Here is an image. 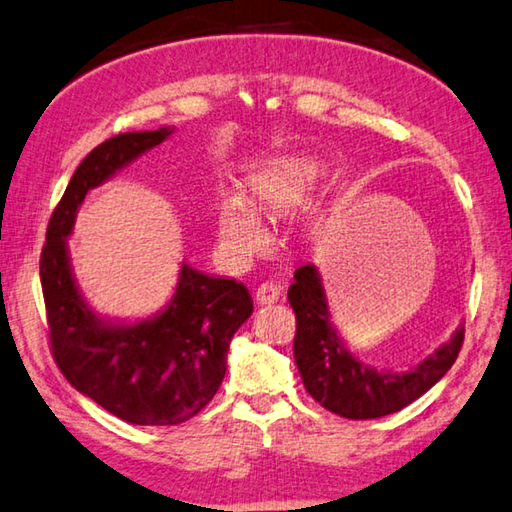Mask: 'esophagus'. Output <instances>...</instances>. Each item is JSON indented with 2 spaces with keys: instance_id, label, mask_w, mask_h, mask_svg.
I'll return each mask as SVG.
<instances>
[{
  "instance_id": "esophagus-1",
  "label": "esophagus",
  "mask_w": 512,
  "mask_h": 512,
  "mask_svg": "<svg viewBox=\"0 0 512 512\" xmlns=\"http://www.w3.org/2000/svg\"><path fill=\"white\" fill-rule=\"evenodd\" d=\"M280 295H282V288L277 286V284H262L255 291V300H257V304H273V302H277L280 300Z\"/></svg>"
}]
</instances>
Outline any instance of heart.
<instances>
[{
	"label": "heart",
	"mask_w": 512,
	"mask_h": 512,
	"mask_svg": "<svg viewBox=\"0 0 512 512\" xmlns=\"http://www.w3.org/2000/svg\"><path fill=\"white\" fill-rule=\"evenodd\" d=\"M318 183V170L306 159L277 156L248 174V188L259 208L286 212L302 206ZM217 237L232 259H248L268 241V228L255 204L239 190H226L217 201Z\"/></svg>",
	"instance_id": "obj_1"
}]
</instances>
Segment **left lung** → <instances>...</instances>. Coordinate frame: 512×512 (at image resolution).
Returning a JSON list of instances; mask_svg holds the SVG:
<instances>
[{
    "label": "left lung",
    "instance_id": "obj_1",
    "mask_svg": "<svg viewBox=\"0 0 512 512\" xmlns=\"http://www.w3.org/2000/svg\"><path fill=\"white\" fill-rule=\"evenodd\" d=\"M288 288L297 331L293 342L295 365L302 383L324 410L365 421L403 410L448 374L463 345V324L432 356L405 371L376 369L362 362L331 324L322 277L313 264L295 271Z\"/></svg>",
    "mask_w": 512,
    "mask_h": 512
}]
</instances>
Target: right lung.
Returning a JSON list of instances; mask_svg holds the SVG:
<instances>
[{
    "instance_id": "1",
    "label": "right lung",
    "mask_w": 512,
    "mask_h": 512,
    "mask_svg": "<svg viewBox=\"0 0 512 512\" xmlns=\"http://www.w3.org/2000/svg\"><path fill=\"white\" fill-rule=\"evenodd\" d=\"M172 132H127L91 150L53 210L40 257L51 351L60 371L80 394L134 425H179L197 416L226 376L232 336L253 313L244 284L190 264H181L170 302L145 320L100 318L80 293L67 239L82 201Z\"/></svg>"
}]
</instances>
